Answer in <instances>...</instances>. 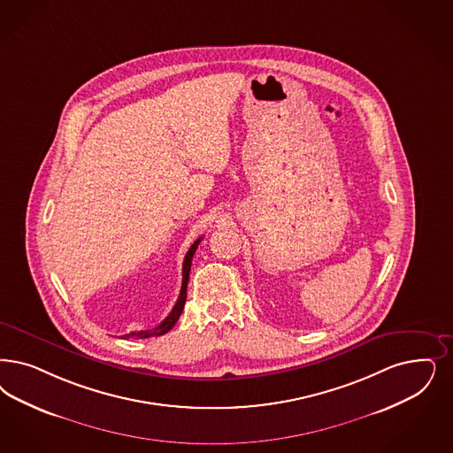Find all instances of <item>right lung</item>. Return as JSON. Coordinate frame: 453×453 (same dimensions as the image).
Returning <instances> with one entry per match:
<instances>
[{
	"instance_id": "right-lung-1",
	"label": "right lung",
	"mask_w": 453,
	"mask_h": 453,
	"mask_svg": "<svg viewBox=\"0 0 453 453\" xmlns=\"http://www.w3.org/2000/svg\"><path fill=\"white\" fill-rule=\"evenodd\" d=\"M203 241V237H199L192 246H190V250H188V254H186V257H184V265H182V288H180V295H179V299H177V303H175V306L172 308L171 314L154 329H149V331H135V333H128V334H124L122 338H137V340H142V338H150V336H160V334H165L167 331H171L173 328V325L177 323V319H179V316L182 314V310H184V304H186V297H188V273H190V265H192V257H194V252L197 250V246H199V242Z\"/></svg>"
}]
</instances>
